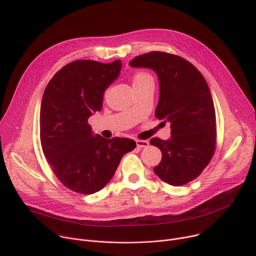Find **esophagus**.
<instances>
[{"mask_svg":"<svg viewBox=\"0 0 256 256\" xmlns=\"http://www.w3.org/2000/svg\"><path fill=\"white\" fill-rule=\"evenodd\" d=\"M136 146H138V148H146V147H148V146H149V142L148 140H136Z\"/></svg>","mask_w":256,"mask_h":256,"instance_id":"obj_1","label":"esophagus"}]
</instances>
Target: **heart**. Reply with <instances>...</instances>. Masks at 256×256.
<instances>
[{
	"label": "heart",
	"instance_id": "heart-1",
	"mask_svg": "<svg viewBox=\"0 0 256 256\" xmlns=\"http://www.w3.org/2000/svg\"><path fill=\"white\" fill-rule=\"evenodd\" d=\"M152 78L150 77V75L146 74V72H138L134 78V83H142L144 81H151Z\"/></svg>",
	"mask_w": 256,
	"mask_h": 256
}]
</instances>
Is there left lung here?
Listing matches in <instances>:
<instances>
[{
  "label": "left lung",
  "instance_id": "8db88e82",
  "mask_svg": "<svg viewBox=\"0 0 256 256\" xmlns=\"http://www.w3.org/2000/svg\"><path fill=\"white\" fill-rule=\"evenodd\" d=\"M130 66L156 72L160 97L155 116L171 124L169 140H150L162 152L154 172L170 186H184L202 172L216 148L214 106L206 81L188 60L167 52L136 56Z\"/></svg>",
  "mask_w": 256,
  "mask_h": 256
}]
</instances>
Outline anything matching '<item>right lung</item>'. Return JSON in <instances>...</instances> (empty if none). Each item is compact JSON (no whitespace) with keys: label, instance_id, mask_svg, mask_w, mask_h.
I'll use <instances>...</instances> for the list:
<instances>
[{"label":"right lung","instance_id":"1","mask_svg":"<svg viewBox=\"0 0 256 256\" xmlns=\"http://www.w3.org/2000/svg\"><path fill=\"white\" fill-rule=\"evenodd\" d=\"M122 62L75 60L48 82L40 107V142L54 173L68 190L92 194L114 177L122 156L136 148L126 138L94 136L88 118L120 76Z\"/></svg>","mask_w":256,"mask_h":256}]
</instances>
